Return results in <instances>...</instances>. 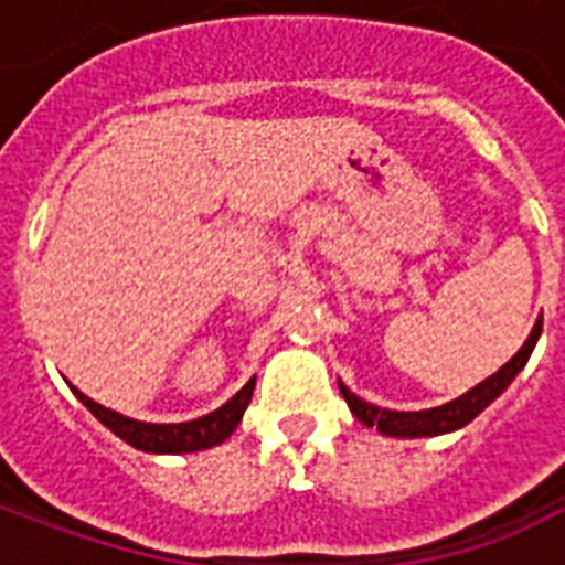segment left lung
<instances>
[{"mask_svg": "<svg viewBox=\"0 0 565 565\" xmlns=\"http://www.w3.org/2000/svg\"><path fill=\"white\" fill-rule=\"evenodd\" d=\"M539 335H542V318L535 320L530 339L523 342L521 351L511 356L505 366L499 369V372H493V375L481 381V384H475L469 393H462V396H457V399H450V403L445 405H438V408H426V412H391V408H379V405L360 399L356 393H351L344 387L342 381H339V391H342L344 403L354 412L356 420L366 426H379L381 436L424 438L441 436V433H454V429H460V426H466L469 420H475V417L484 412L487 405L497 399L499 393L509 387L511 381H514V375L526 366V360L533 354Z\"/></svg>", "mask_w": 565, "mask_h": 565, "instance_id": "1", "label": "left lung"}]
</instances>
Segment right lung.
<instances>
[{
	"instance_id": "obj_1",
	"label": "right lung",
	"mask_w": 565,
	"mask_h": 565,
	"mask_svg": "<svg viewBox=\"0 0 565 565\" xmlns=\"http://www.w3.org/2000/svg\"><path fill=\"white\" fill-rule=\"evenodd\" d=\"M254 384H257V379L247 381L245 387L235 393L230 403H223L217 412L196 417V420H186V424H145V420H132V417L120 415V412H111L105 405L93 403L90 396H84L75 387H72V393L115 436L124 438L132 448L148 450V454H193V450L214 448V445H221V441L233 436V429L238 426L250 396H254Z\"/></svg>"
}]
</instances>
